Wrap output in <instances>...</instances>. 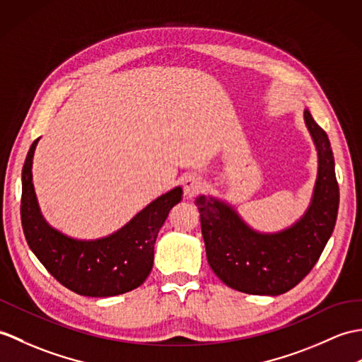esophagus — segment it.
Instances as JSON below:
<instances>
[{
    "label": "esophagus",
    "mask_w": 362,
    "mask_h": 362,
    "mask_svg": "<svg viewBox=\"0 0 362 362\" xmlns=\"http://www.w3.org/2000/svg\"><path fill=\"white\" fill-rule=\"evenodd\" d=\"M204 187V180L197 175H188V177H185L183 180V191H185V196L192 197L196 196L197 192Z\"/></svg>",
    "instance_id": "1"
}]
</instances>
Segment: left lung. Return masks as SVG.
Returning a JSON list of instances; mask_svg holds the SVG:
<instances>
[{
  "mask_svg": "<svg viewBox=\"0 0 362 362\" xmlns=\"http://www.w3.org/2000/svg\"><path fill=\"white\" fill-rule=\"evenodd\" d=\"M304 120L317 149V179L312 204L295 225L262 234L251 230L225 202L196 199L208 264L234 290L268 296L287 293L312 272L332 236L339 206L334 158L329 137L308 109Z\"/></svg>",
  "mask_w": 362,
  "mask_h": 362,
  "instance_id": "left-lung-1",
  "label": "left lung"
}]
</instances>
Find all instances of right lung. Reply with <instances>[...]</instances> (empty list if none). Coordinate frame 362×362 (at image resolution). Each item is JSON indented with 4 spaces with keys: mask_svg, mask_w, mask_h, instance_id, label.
Returning <instances> with one entry per match:
<instances>
[{
    "mask_svg": "<svg viewBox=\"0 0 362 362\" xmlns=\"http://www.w3.org/2000/svg\"><path fill=\"white\" fill-rule=\"evenodd\" d=\"M24 160L21 223L30 250L55 279L81 296L107 298L140 287L153 270L154 243L171 208L182 200L177 187L143 208L123 228L97 240H77L57 231L41 216L32 183V158Z\"/></svg>",
    "mask_w": 362,
    "mask_h": 362,
    "instance_id": "right-lung-1",
    "label": "right lung"
}]
</instances>
